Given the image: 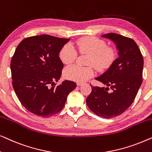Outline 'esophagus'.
Wrapping results in <instances>:
<instances>
[{"instance_id":"34e87169","label":"esophagus","mask_w":152,"mask_h":152,"mask_svg":"<svg viewBox=\"0 0 152 152\" xmlns=\"http://www.w3.org/2000/svg\"><path fill=\"white\" fill-rule=\"evenodd\" d=\"M82 84H83V83H81V82H77V85L78 86H82Z\"/></svg>"}]
</instances>
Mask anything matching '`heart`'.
<instances>
[{
    "mask_svg": "<svg viewBox=\"0 0 152 152\" xmlns=\"http://www.w3.org/2000/svg\"><path fill=\"white\" fill-rule=\"evenodd\" d=\"M76 45L81 54L88 55L87 64L93 65L98 70H103L112 64L115 58V50L112 47L107 46L104 41L93 37L82 38L76 42ZM77 53L70 43L66 44L59 53V58L64 64L68 65L75 60ZM92 66L80 67L73 65L66 68L64 77L70 80L84 82L94 75Z\"/></svg>",
    "mask_w": 152,
    "mask_h": 152,
    "instance_id": "b5f03b06",
    "label": "heart"
}]
</instances>
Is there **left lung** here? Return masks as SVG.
Wrapping results in <instances>:
<instances>
[{
	"mask_svg": "<svg viewBox=\"0 0 152 152\" xmlns=\"http://www.w3.org/2000/svg\"><path fill=\"white\" fill-rule=\"evenodd\" d=\"M113 41L118 57L110 67L95 80L107 87L91 86L86 98L89 109L104 118L116 117L132 105L142 84L143 57L138 45L132 39L115 33L102 35ZM111 89V92L107 91Z\"/></svg>",
	"mask_w": 152,
	"mask_h": 152,
	"instance_id": "8db88e82",
	"label": "left lung"
}]
</instances>
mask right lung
<instances>
[{"label": "right lung", "mask_w": 152, "mask_h": 152, "mask_svg": "<svg viewBox=\"0 0 152 152\" xmlns=\"http://www.w3.org/2000/svg\"><path fill=\"white\" fill-rule=\"evenodd\" d=\"M69 41L42 34L24 39L16 48L10 64L12 86L23 107L35 115L57 113L76 88V83L69 80L55 84L64 68L59 53Z\"/></svg>", "instance_id": "1"}]
</instances>
